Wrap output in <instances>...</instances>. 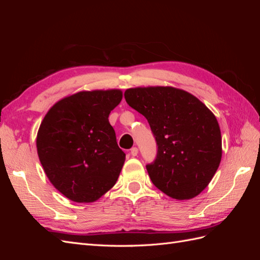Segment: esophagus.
Listing matches in <instances>:
<instances>
[{
  "label": "esophagus",
  "mask_w": 260,
  "mask_h": 260,
  "mask_svg": "<svg viewBox=\"0 0 260 260\" xmlns=\"http://www.w3.org/2000/svg\"><path fill=\"white\" fill-rule=\"evenodd\" d=\"M138 153H139V149H138L137 147H132V148L130 149V154H131L132 156H137Z\"/></svg>",
  "instance_id": "34e87169"
}]
</instances>
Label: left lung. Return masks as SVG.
Wrapping results in <instances>:
<instances>
[{
	"mask_svg": "<svg viewBox=\"0 0 260 260\" xmlns=\"http://www.w3.org/2000/svg\"><path fill=\"white\" fill-rule=\"evenodd\" d=\"M125 102L142 114L156 139V159L146 166L153 184L179 201L205 188L221 161V132L202 102L174 86L131 88Z\"/></svg>",
	"mask_w": 260,
	"mask_h": 260,
	"instance_id": "1",
	"label": "left lung"
}]
</instances>
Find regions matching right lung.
<instances>
[{
	"instance_id": "obj_1",
	"label": "right lung",
	"mask_w": 260,
	"mask_h": 260,
	"mask_svg": "<svg viewBox=\"0 0 260 260\" xmlns=\"http://www.w3.org/2000/svg\"><path fill=\"white\" fill-rule=\"evenodd\" d=\"M122 91H80L55 103L39 128V159L54 187L70 201L92 203L115 185L125 154L108 116Z\"/></svg>"
}]
</instances>
